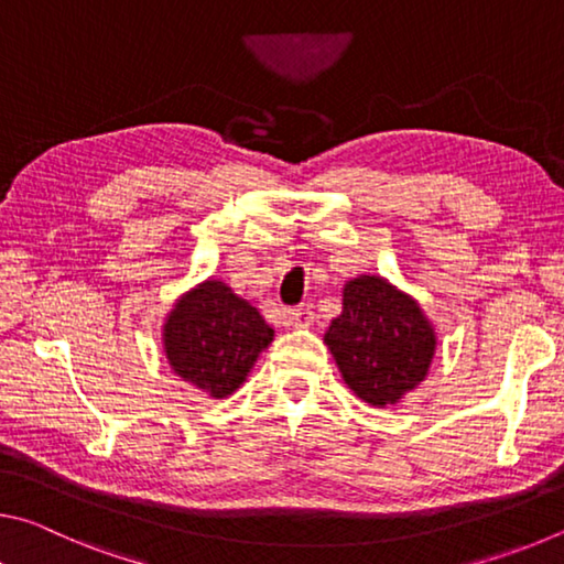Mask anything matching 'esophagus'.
Listing matches in <instances>:
<instances>
[{
	"mask_svg": "<svg viewBox=\"0 0 564 564\" xmlns=\"http://www.w3.org/2000/svg\"><path fill=\"white\" fill-rule=\"evenodd\" d=\"M313 318H316V313H313L311 305H301V308H291L289 311V323L295 328H308Z\"/></svg>",
	"mask_w": 564,
	"mask_h": 564,
	"instance_id": "esophagus-1",
	"label": "esophagus"
}]
</instances>
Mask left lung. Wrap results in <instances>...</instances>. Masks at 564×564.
Returning <instances> with one entry per match:
<instances>
[{"label": "left lung", "instance_id": "left-lung-1", "mask_svg": "<svg viewBox=\"0 0 564 564\" xmlns=\"http://www.w3.org/2000/svg\"><path fill=\"white\" fill-rule=\"evenodd\" d=\"M323 340L346 386L376 408L400 403L423 383L437 348L420 303L380 275L346 281L343 311Z\"/></svg>", "mask_w": 564, "mask_h": 564}]
</instances>
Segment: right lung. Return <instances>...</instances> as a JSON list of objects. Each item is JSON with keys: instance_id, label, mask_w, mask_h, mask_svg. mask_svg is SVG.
Instances as JSON below:
<instances>
[{"instance_id": "right-lung-1", "label": "right lung", "mask_w": 564, "mask_h": 564, "mask_svg": "<svg viewBox=\"0 0 564 564\" xmlns=\"http://www.w3.org/2000/svg\"><path fill=\"white\" fill-rule=\"evenodd\" d=\"M271 340L273 328L261 313L218 279L181 295L164 323L171 370L216 400L241 388Z\"/></svg>"}]
</instances>
